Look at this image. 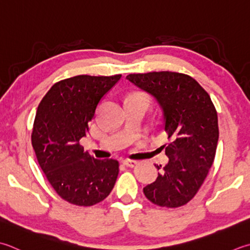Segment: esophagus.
<instances>
[{"mask_svg":"<svg viewBox=\"0 0 250 250\" xmlns=\"http://www.w3.org/2000/svg\"><path fill=\"white\" fill-rule=\"evenodd\" d=\"M122 164H124L125 166H126V167L133 168L134 166L138 164V161H136V160H131V159H125L124 161H122Z\"/></svg>","mask_w":250,"mask_h":250,"instance_id":"34e87169","label":"esophagus"}]
</instances>
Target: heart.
Segmentation results:
<instances>
[{
    "label": "heart",
    "instance_id": "b5f03b06",
    "mask_svg": "<svg viewBox=\"0 0 250 250\" xmlns=\"http://www.w3.org/2000/svg\"><path fill=\"white\" fill-rule=\"evenodd\" d=\"M130 99H136V100H141V101H144L146 103H148L147 97H146V95L142 94V93H135V94L132 95Z\"/></svg>",
    "mask_w": 250,
    "mask_h": 250
}]
</instances>
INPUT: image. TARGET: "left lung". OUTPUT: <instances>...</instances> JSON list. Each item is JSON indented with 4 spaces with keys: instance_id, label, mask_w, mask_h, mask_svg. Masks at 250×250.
Here are the masks:
<instances>
[{
    "instance_id": "1",
    "label": "left lung",
    "mask_w": 250,
    "mask_h": 250,
    "mask_svg": "<svg viewBox=\"0 0 250 250\" xmlns=\"http://www.w3.org/2000/svg\"><path fill=\"white\" fill-rule=\"evenodd\" d=\"M126 79L149 93L163 109L164 145L169 161L155 182L143 188L146 198L160 207L188 204L202 187L216 155L218 115L208 93L192 77L172 71L131 73Z\"/></svg>"
}]
</instances>
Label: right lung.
I'll use <instances>...</instances> for the list:
<instances>
[{"mask_svg":"<svg viewBox=\"0 0 250 250\" xmlns=\"http://www.w3.org/2000/svg\"><path fill=\"white\" fill-rule=\"evenodd\" d=\"M120 78H68L55 83L39 104L31 134L38 163L55 192L77 206L101 203L118 177V161L94 158L80 140L89 133L102 97Z\"/></svg>","mask_w":250,"mask_h":250,"instance_id":"right-lung-1","label":"right lung"}]
</instances>
